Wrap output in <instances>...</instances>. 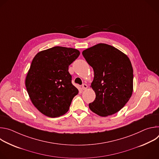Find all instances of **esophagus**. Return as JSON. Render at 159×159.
<instances>
[{"label": "esophagus", "instance_id": "obj_1", "mask_svg": "<svg viewBox=\"0 0 159 159\" xmlns=\"http://www.w3.org/2000/svg\"><path fill=\"white\" fill-rule=\"evenodd\" d=\"M82 90H85V89H87V84H83L82 85Z\"/></svg>", "mask_w": 159, "mask_h": 159}]
</instances>
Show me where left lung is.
<instances>
[{"label": "left lung", "mask_w": 159, "mask_h": 159, "mask_svg": "<svg viewBox=\"0 0 159 159\" xmlns=\"http://www.w3.org/2000/svg\"><path fill=\"white\" fill-rule=\"evenodd\" d=\"M82 55L94 72L91 87L96 99L89 104L90 109L102 117L118 112L133 93V70L129 58L104 43L84 50Z\"/></svg>", "instance_id": "obj_1"}]
</instances>
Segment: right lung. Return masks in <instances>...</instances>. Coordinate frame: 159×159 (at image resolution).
Here are the masks:
<instances>
[{"label":"right lung","instance_id":"1","mask_svg":"<svg viewBox=\"0 0 159 159\" xmlns=\"http://www.w3.org/2000/svg\"><path fill=\"white\" fill-rule=\"evenodd\" d=\"M79 55L74 48L55 47L34 57L25 84L31 102L45 116L64 115L79 93L72 83L69 66Z\"/></svg>","mask_w":159,"mask_h":159}]
</instances>
